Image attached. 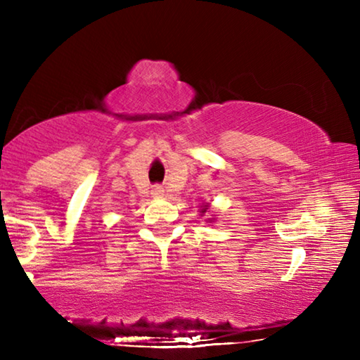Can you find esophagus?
<instances>
[{
  "mask_svg": "<svg viewBox=\"0 0 360 360\" xmlns=\"http://www.w3.org/2000/svg\"><path fill=\"white\" fill-rule=\"evenodd\" d=\"M150 193H152V197L160 198V197H163V193H165V191H163L162 186H154V187H152Z\"/></svg>",
  "mask_w": 360,
  "mask_h": 360,
  "instance_id": "1",
  "label": "esophagus"
}]
</instances>
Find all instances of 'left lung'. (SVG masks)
Segmentation results:
<instances>
[{"label":"left lung","mask_w":360,"mask_h":360,"mask_svg":"<svg viewBox=\"0 0 360 360\" xmlns=\"http://www.w3.org/2000/svg\"><path fill=\"white\" fill-rule=\"evenodd\" d=\"M208 208H210V205L206 203V205H203V206H202V211H200V212H202V214H205V212L208 211ZM208 221H211V219H208Z\"/></svg>","instance_id":"1"}]
</instances>
